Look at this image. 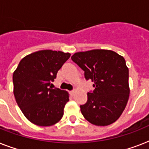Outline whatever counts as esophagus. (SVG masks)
<instances>
[{
  "instance_id": "1",
  "label": "esophagus",
  "mask_w": 149,
  "mask_h": 149,
  "mask_svg": "<svg viewBox=\"0 0 149 149\" xmlns=\"http://www.w3.org/2000/svg\"><path fill=\"white\" fill-rule=\"evenodd\" d=\"M74 93H75L74 90H72V91H70V93H71V94H74Z\"/></svg>"
}]
</instances>
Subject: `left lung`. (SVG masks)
Returning <instances> with one entry per match:
<instances>
[{
  "instance_id": "1",
  "label": "left lung",
  "mask_w": 149,
  "mask_h": 149,
  "mask_svg": "<svg viewBox=\"0 0 149 149\" xmlns=\"http://www.w3.org/2000/svg\"><path fill=\"white\" fill-rule=\"evenodd\" d=\"M71 58L84 70L86 80L94 83L95 89L80 105L85 119L97 126L115 122L129 98L128 68L124 57L111 50L93 49L77 52Z\"/></svg>"
}]
</instances>
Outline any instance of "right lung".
Masks as SVG:
<instances>
[{
    "mask_svg": "<svg viewBox=\"0 0 149 149\" xmlns=\"http://www.w3.org/2000/svg\"><path fill=\"white\" fill-rule=\"evenodd\" d=\"M70 57L68 52L41 50L20 61L13 73L14 95L22 113L31 123L47 127L63 118L69 93L52 88V82Z\"/></svg>",
    "mask_w": 149,
    "mask_h": 149,
    "instance_id": "1",
    "label": "right lung"
}]
</instances>
